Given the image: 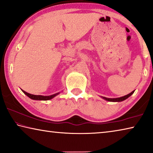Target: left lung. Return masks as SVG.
Here are the masks:
<instances>
[{
  "instance_id": "1",
  "label": "left lung",
  "mask_w": 153,
  "mask_h": 153,
  "mask_svg": "<svg viewBox=\"0 0 153 153\" xmlns=\"http://www.w3.org/2000/svg\"><path fill=\"white\" fill-rule=\"evenodd\" d=\"M134 93V91H133L131 93L126 95V96H124L123 97H117V98H108V97H103V96H101V97L102 99H104L105 100H106V101H108V102H122V101H124L125 100H126L129 97H130L131 96L132 94Z\"/></svg>"
}]
</instances>
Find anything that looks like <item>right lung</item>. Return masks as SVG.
Returning a JSON list of instances; mask_svg holds the SVG:
<instances>
[{"instance_id": "add662e5", "label": "right lung", "mask_w": 153, "mask_h": 153, "mask_svg": "<svg viewBox=\"0 0 153 153\" xmlns=\"http://www.w3.org/2000/svg\"><path fill=\"white\" fill-rule=\"evenodd\" d=\"M24 93L26 95L27 97H29L32 100H51L52 98H53L54 97H56L57 95H59L60 92H58V93H56L53 95H51V96H41V95H33V94H30L27 93V92L24 91V90H22Z\"/></svg>"}]
</instances>
